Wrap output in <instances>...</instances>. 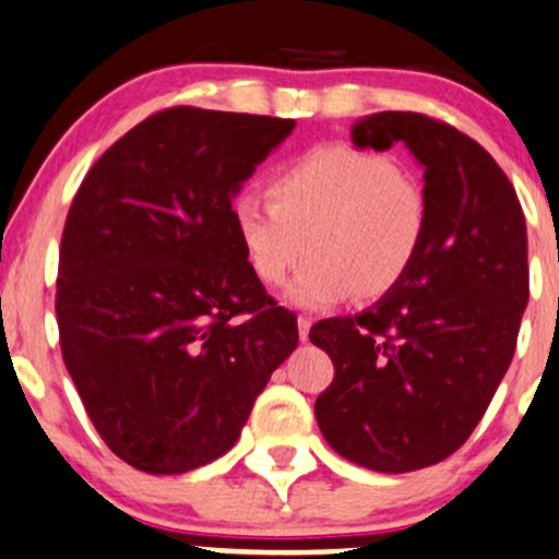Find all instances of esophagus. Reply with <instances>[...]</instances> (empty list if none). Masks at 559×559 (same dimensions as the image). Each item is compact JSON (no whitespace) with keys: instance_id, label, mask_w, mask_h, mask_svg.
Here are the masks:
<instances>
[{"instance_id":"1","label":"esophagus","mask_w":559,"mask_h":559,"mask_svg":"<svg viewBox=\"0 0 559 559\" xmlns=\"http://www.w3.org/2000/svg\"><path fill=\"white\" fill-rule=\"evenodd\" d=\"M310 326H312V321H310V318H302V316H299V318H297L299 340H302V342H308V336H310Z\"/></svg>"}]
</instances>
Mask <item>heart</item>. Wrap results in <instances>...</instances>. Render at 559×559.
I'll return each instance as SVG.
<instances>
[{"label":"heart","instance_id":"heart-1","mask_svg":"<svg viewBox=\"0 0 559 559\" xmlns=\"http://www.w3.org/2000/svg\"><path fill=\"white\" fill-rule=\"evenodd\" d=\"M260 195L233 201V228L251 273L281 286L310 262L289 297L331 308L347 297H388L401 286L427 236V195L395 158L353 145H321L281 167Z\"/></svg>","mask_w":559,"mask_h":559}]
</instances>
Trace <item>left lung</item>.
Here are the masks:
<instances>
[{
  "label": "left lung",
  "instance_id": "8db88e82",
  "mask_svg": "<svg viewBox=\"0 0 559 559\" xmlns=\"http://www.w3.org/2000/svg\"><path fill=\"white\" fill-rule=\"evenodd\" d=\"M353 143L414 153L429 223L397 289L310 329L334 364L316 419L340 456L397 475L449 459L486 414L528 305V233L512 182L456 127L382 110L353 127Z\"/></svg>",
  "mask_w": 559,
  "mask_h": 559
}]
</instances>
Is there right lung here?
I'll return each instance as SVG.
<instances>
[{"label":"right lung","instance_id":"add662e5","mask_svg":"<svg viewBox=\"0 0 559 559\" xmlns=\"http://www.w3.org/2000/svg\"><path fill=\"white\" fill-rule=\"evenodd\" d=\"M294 119L158 110L92 164L60 238V349L121 462L180 475L236 445L297 316L251 273L233 195Z\"/></svg>","mask_w":559,"mask_h":559}]
</instances>
